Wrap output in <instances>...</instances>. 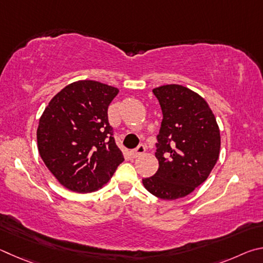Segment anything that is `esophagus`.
I'll list each match as a JSON object with an SVG mask.
<instances>
[{"label":"esophagus","instance_id":"esophagus-1","mask_svg":"<svg viewBox=\"0 0 263 263\" xmlns=\"http://www.w3.org/2000/svg\"><path fill=\"white\" fill-rule=\"evenodd\" d=\"M145 151V146H144V144H140L139 146H137L136 149H134V150H132L130 151V155L133 156V157L134 158H136V157H139L140 155H142Z\"/></svg>","mask_w":263,"mask_h":263}]
</instances>
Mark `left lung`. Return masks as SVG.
<instances>
[{"label": "left lung", "instance_id": "1", "mask_svg": "<svg viewBox=\"0 0 263 263\" xmlns=\"http://www.w3.org/2000/svg\"><path fill=\"white\" fill-rule=\"evenodd\" d=\"M153 92L163 113L155 154L159 167L142 181L153 195L176 200L209 177L219 157V128L206 101L188 87L168 84Z\"/></svg>", "mask_w": 263, "mask_h": 263}]
</instances>
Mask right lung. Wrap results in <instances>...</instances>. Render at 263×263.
<instances>
[{
	"label": "right lung",
	"mask_w": 263,
	"mask_h": 263,
	"mask_svg": "<svg viewBox=\"0 0 263 263\" xmlns=\"http://www.w3.org/2000/svg\"><path fill=\"white\" fill-rule=\"evenodd\" d=\"M119 93L114 86L78 81L55 95L39 120L40 157L68 190L90 193L103 187L123 162L107 109Z\"/></svg>",
	"instance_id": "right-lung-1"
}]
</instances>
